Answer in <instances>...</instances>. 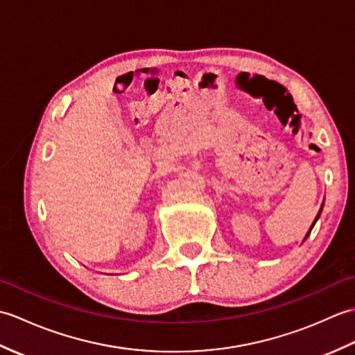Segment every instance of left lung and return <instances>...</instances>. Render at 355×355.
Masks as SVG:
<instances>
[{
	"mask_svg": "<svg viewBox=\"0 0 355 355\" xmlns=\"http://www.w3.org/2000/svg\"><path fill=\"white\" fill-rule=\"evenodd\" d=\"M322 207H323V205H322ZM322 207H320V210H319V214H318V216H315V220H314V223H313V225L310 227V230H308V233L305 235V238L304 239H306L308 236H310V233H311V230H313V227H314V224H315V221L319 220V216H320V214H322Z\"/></svg>",
	"mask_w": 355,
	"mask_h": 355,
	"instance_id": "obj_1",
	"label": "left lung"
}]
</instances>
